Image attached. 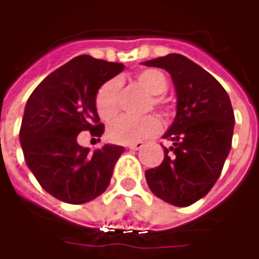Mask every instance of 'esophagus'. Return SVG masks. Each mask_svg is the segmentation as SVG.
<instances>
[{"label": "esophagus", "mask_w": 259, "mask_h": 259, "mask_svg": "<svg viewBox=\"0 0 259 259\" xmlns=\"http://www.w3.org/2000/svg\"><path fill=\"white\" fill-rule=\"evenodd\" d=\"M144 143L143 142H136V143H131V144H127L128 148H131V150H135V151H138V150H140V148L143 147Z\"/></svg>", "instance_id": "esophagus-1"}]
</instances>
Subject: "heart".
<instances>
[{
    "instance_id": "1",
    "label": "heart",
    "mask_w": 259,
    "mask_h": 259,
    "mask_svg": "<svg viewBox=\"0 0 259 259\" xmlns=\"http://www.w3.org/2000/svg\"><path fill=\"white\" fill-rule=\"evenodd\" d=\"M138 82L152 97V104L158 108H165L163 98L159 94L167 90V79L165 74L157 69L144 70L138 75ZM121 81L119 78H112L100 88L96 96V108L102 119L109 120L116 116L119 111V98ZM162 130V124L158 117L152 115L144 117L120 116L108 125V138L113 143L131 144L143 140L148 136L157 135Z\"/></svg>"
}]
</instances>
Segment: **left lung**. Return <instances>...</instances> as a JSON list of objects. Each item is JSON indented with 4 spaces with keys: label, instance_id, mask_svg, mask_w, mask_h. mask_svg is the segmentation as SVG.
I'll return each instance as SVG.
<instances>
[{
    "label": "left lung",
    "instance_id": "8db88e82",
    "mask_svg": "<svg viewBox=\"0 0 259 259\" xmlns=\"http://www.w3.org/2000/svg\"><path fill=\"white\" fill-rule=\"evenodd\" d=\"M144 66L165 69L177 94V115L163 139L159 166L146 170L148 188L176 206L202 198L218 181L230 154L235 125L231 101L215 77L180 54L146 61Z\"/></svg>",
    "mask_w": 259,
    "mask_h": 259
}]
</instances>
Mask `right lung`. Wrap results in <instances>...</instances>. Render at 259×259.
<instances>
[{"label":"right lung","instance_id":"add662e5","mask_svg":"<svg viewBox=\"0 0 259 259\" xmlns=\"http://www.w3.org/2000/svg\"><path fill=\"white\" fill-rule=\"evenodd\" d=\"M124 65L79 55L40 82L29 96L20 128L27 166L46 192L61 201L83 204L107 190L124 147L90 151L77 142L82 131L104 134L96 96Z\"/></svg>","mask_w":259,"mask_h":259}]
</instances>
